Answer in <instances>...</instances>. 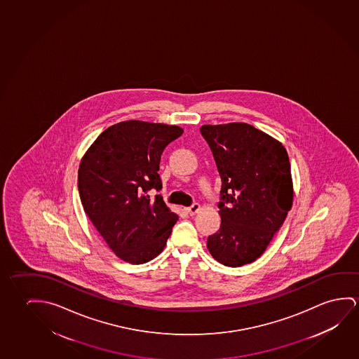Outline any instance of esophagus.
Returning <instances> with one entry per match:
<instances>
[{
	"label": "esophagus",
	"mask_w": 359,
	"mask_h": 359,
	"mask_svg": "<svg viewBox=\"0 0 359 359\" xmlns=\"http://www.w3.org/2000/svg\"><path fill=\"white\" fill-rule=\"evenodd\" d=\"M187 210H188V212L190 215H195L200 210V205L198 204V203H194V204L191 205V206H189Z\"/></svg>",
	"instance_id": "obj_1"
}]
</instances>
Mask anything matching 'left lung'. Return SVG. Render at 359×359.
Listing matches in <instances>:
<instances>
[{"label": "left lung", "instance_id": "1", "mask_svg": "<svg viewBox=\"0 0 359 359\" xmlns=\"http://www.w3.org/2000/svg\"><path fill=\"white\" fill-rule=\"evenodd\" d=\"M221 177L220 229L208 238L211 256L240 267L264 254L292 206L291 164L281 143L246 124L203 126Z\"/></svg>", "mask_w": 359, "mask_h": 359}]
</instances>
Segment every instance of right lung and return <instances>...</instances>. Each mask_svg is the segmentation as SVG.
<instances>
[{
  "label": "right lung",
  "instance_id": "obj_1",
  "mask_svg": "<svg viewBox=\"0 0 359 359\" xmlns=\"http://www.w3.org/2000/svg\"><path fill=\"white\" fill-rule=\"evenodd\" d=\"M182 128L121 121L105 129L83 156L78 190L83 209L111 251L129 264H145L164 250L179 216L161 195L160 158Z\"/></svg>",
  "mask_w": 359,
  "mask_h": 359
}]
</instances>
